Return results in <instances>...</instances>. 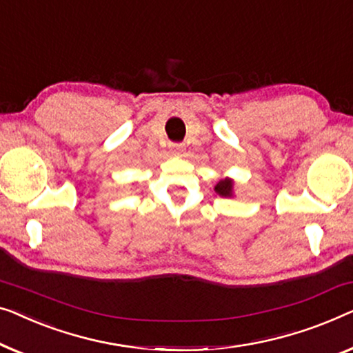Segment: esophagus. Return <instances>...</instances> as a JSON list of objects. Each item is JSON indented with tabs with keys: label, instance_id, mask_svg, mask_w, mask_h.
Segmentation results:
<instances>
[{
	"label": "esophagus",
	"instance_id": "esophagus-1",
	"mask_svg": "<svg viewBox=\"0 0 353 353\" xmlns=\"http://www.w3.org/2000/svg\"><path fill=\"white\" fill-rule=\"evenodd\" d=\"M170 150H172L173 154H181V152L185 151V148H183L181 145H173V143H172V145H170Z\"/></svg>",
	"mask_w": 353,
	"mask_h": 353
}]
</instances>
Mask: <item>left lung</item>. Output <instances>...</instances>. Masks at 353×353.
<instances>
[{"mask_svg":"<svg viewBox=\"0 0 353 353\" xmlns=\"http://www.w3.org/2000/svg\"><path fill=\"white\" fill-rule=\"evenodd\" d=\"M214 192H218L221 197H234V180L232 178H221L214 185Z\"/></svg>","mask_w":353,"mask_h":353,"instance_id":"1","label":"left lung"}]
</instances>
